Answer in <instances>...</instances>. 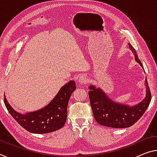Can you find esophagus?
<instances>
[{
    "label": "esophagus",
    "instance_id": "34e87169",
    "mask_svg": "<svg viewBox=\"0 0 157 157\" xmlns=\"http://www.w3.org/2000/svg\"><path fill=\"white\" fill-rule=\"evenodd\" d=\"M79 82L82 84H85L87 82V78H86L85 75H81L79 78Z\"/></svg>",
    "mask_w": 157,
    "mask_h": 157
}]
</instances>
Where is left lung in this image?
<instances>
[{"label": "left lung", "mask_w": 157, "mask_h": 157, "mask_svg": "<svg viewBox=\"0 0 157 157\" xmlns=\"http://www.w3.org/2000/svg\"><path fill=\"white\" fill-rule=\"evenodd\" d=\"M128 45L135 55L136 61L143 67L135 49L131 44ZM145 84L146 97L140 103L133 107L117 103L110 100L100 89H96L94 86H89L88 94L94 119L99 124L108 127L121 128L133 125L145 113L151 101V94L147 78Z\"/></svg>", "instance_id": "obj_1"}]
</instances>
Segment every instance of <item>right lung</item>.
Returning <instances> with one entry per match:
<instances>
[{
  "instance_id": "obj_1",
  "label": "right lung",
  "mask_w": 157,
  "mask_h": 157,
  "mask_svg": "<svg viewBox=\"0 0 157 157\" xmlns=\"http://www.w3.org/2000/svg\"><path fill=\"white\" fill-rule=\"evenodd\" d=\"M75 89V82L70 81L60 89L53 100L44 108L26 114L18 113L14 110L7 101L5 95L4 103L12 117L29 132L50 133L60 129L65 125L70 97Z\"/></svg>"
}]
</instances>
